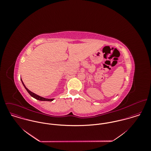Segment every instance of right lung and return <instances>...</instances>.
Listing matches in <instances>:
<instances>
[{
	"label": "right lung",
	"mask_w": 151,
	"mask_h": 151,
	"mask_svg": "<svg viewBox=\"0 0 151 151\" xmlns=\"http://www.w3.org/2000/svg\"><path fill=\"white\" fill-rule=\"evenodd\" d=\"M21 81H22V84L23 86H24V88H25V89L27 90V91L28 92V93H29L32 97L34 98L35 99H37V100H39V101H52L54 100V99L45 98H43V97H42V96H39V95H37V94H35V93H34V92L30 91L24 85V83H23L22 81V78H21Z\"/></svg>",
	"instance_id": "obj_1"
}]
</instances>
